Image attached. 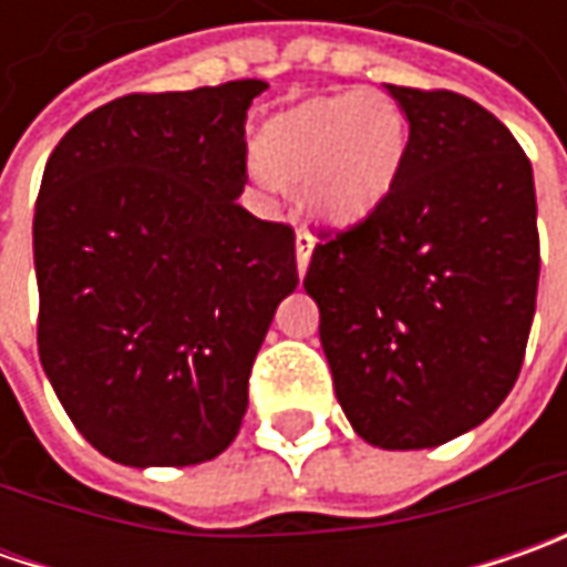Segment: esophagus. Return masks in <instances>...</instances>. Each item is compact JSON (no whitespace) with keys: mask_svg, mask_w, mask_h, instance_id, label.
I'll use <instances>...</instances> for the list:
<instances>
[{"mask_svg":"<svg viewBox=\"0 0 567 567\" xmlns=\"http://www.w3.org/2000/svg\"><path fill=\"white\" fill-rule=\"evenodd\" d=\"M312 249H316L312 233L309 229H296V268H299V274H306V268H309Z\"/></svg>","mask_w":567,"mask_h":567,"instance_id":"34e87169","label":"esophagus"}]
</instances>
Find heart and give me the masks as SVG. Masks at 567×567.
Instances as JSON below:
<instances>
[{
  "label": "heart",
  "instance_id": "1",
  "mask_svg": "<svg viewBox=\"0 0 567 567\" xmlns=\"http://www.w3.org/2000/svg\"><path fill=\"white\" fill-rule=\"evenodd\" d=\"M274 176L302 183L324 224L350 227L391 195L406 151L401 106L381 91L312 97L274 116L258 138Z\"/></svg>",
  "mask_w": 567,
  "mask_h": 567
}]
</instances>
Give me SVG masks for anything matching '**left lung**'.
I'll use <instances>...</instances> for the list:
<instances>
[{"label":"left lung","mask_w":567,"mask_h":567,"mask_svg":"<svg viewBox=\"0 0 567 567\" xmlns=\"http://www.w3.org/2000/svg\"><path fill=\"white\" fill-rule=\"evenodd\" d=\"M410 122L401 173L365 220L318 233L306 293L357 435L445 445L517 381L539 284L534 169L464 94L394 87Z\"/></svg>","instance_id":"obj_1"}]
</instances>
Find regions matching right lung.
Segmentation results:
<instances>
[{"instance_id": "1", "label": "right lung", "mask_w": 567, "mask_h": 567, "mask_svg": "<svg viewBox=\"0 0 567 567\" xmlns=\"http://www.w3.org/2000/svg\"><path fill=\"white\" fill-rule=\"evenodd\" d=\"M265 81L128 94L75 122L33 210L37 350L103 457L188 467L227 451L251 362L299 284L296 233L236 198Z\"/></svg>"}]
</instances>
